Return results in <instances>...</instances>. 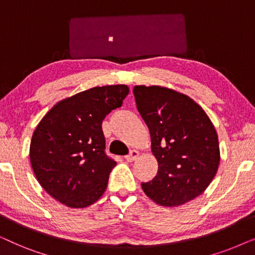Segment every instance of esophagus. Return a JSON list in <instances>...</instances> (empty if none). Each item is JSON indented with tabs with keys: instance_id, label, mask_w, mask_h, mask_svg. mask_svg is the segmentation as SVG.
<instances>
[{
	"instance_id": "esophagus-1",
	"label": "esophagus",
	"mask_w": 255,
	"mask_h": 255,
	"mask_svg": "<svg viewBox=\"0 0 255 255\" xmlns=\"http://www.w3.org/2000/svg\"><path fill=\"white\" fill-rule=\"evenodd\" d=\"M139 156V152L135 151V149H132V151L130 152V154L125 156V160H127L128 162H133L135 159H137Z\"/></svg>"
}]
</instances>
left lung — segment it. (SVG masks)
I'll list each match as a JSON object with an SVG mask.
<instances>
[{"label":"left lung","mask_w":255,"mask_h":255,"mask_svg":"<svg viewBox=\"0 0 255 255\" xmlns=\"http://www.w3.org/2000/svg\"><path fill=\"white\" fill-rule=\"evenodd\" d=\"M138 111L151 135L158 173L141 183L162 207H179L200 196L217 173L221 151L216 128L193 99L161 86H134Z\"/></svg>","instance_id":"8db88e82"}]
</instances>
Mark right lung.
<instances>
[{"mask_svg": "<svg viewBox=\"0 0 255 255\" xmlns=\"http://www.w3.org/2000/svg\"><path fill=\"white\" fill-rule=\"evenodd\" d=\"M128 92L127 85L94 87L59 101L41 118L31 139L30 161L54 200L81 209L104 194L116 162L104 153L102 122Z\"/></svg>", "mask_w": 255, "mask_h": 255, "instance_id": "obj_1", "label": "right lung"}]
</instances>
